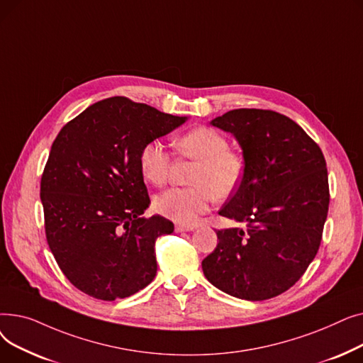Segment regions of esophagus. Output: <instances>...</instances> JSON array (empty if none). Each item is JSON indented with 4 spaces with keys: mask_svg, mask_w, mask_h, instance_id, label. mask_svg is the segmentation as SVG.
I'll use <instances>...</instances> for the list:
<instances>
[{
    "mask_svg": "<svg viewBox=\"0 0 363 363\" xmlns=\"http://www.w3.org/2000/svg\"><path fill=\"white\" fill-rule=\"evenodd\" d=\"M194 225H182V223H177L175 225V231L177 233H185V231H193L194 230Z\"/></svg>",
    "mask_w": 363,
    "mask_h": 363,
    "instance_id": "34e87169",
    "label": "esophagus"
}]
</instances>
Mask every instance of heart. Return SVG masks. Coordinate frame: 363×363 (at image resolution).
I'll return each mask as SVG.
<instances>
[{"label":"heart","mask_w":363,"mask_h":363,"mask_svg":"<svg viewBox=\"0 0 363 363\" xmlns=\"http://www.w3.org/2000/svg\"><path fill=\"white\" fill-rule=\"evenodd\" d=\"M179 155L196 160L189 186L170 188L155 199V208L182 225L194 223L208 206L216 200H226L240 188L245 163L238 151L230 148V141L219 130L200 126L185 132L177 141ZM172 155L157 140L148 141L140 151L141 174L151 185L167 182Z\"/></svg>","instance_id":"1"}]
</instances>
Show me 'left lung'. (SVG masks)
<instances>
[{"label":"left lung","instance_id":"1","mask_svg":"<svg viewBox=\"0 0 363 363\" xmlns=\"http://www.w3.org/2000/svg\"><path fill=\"white\" fill-rule=\"evenodd\" d=\"M238 140L245 174L220 216L203 272L223 293L252 301L291 289L315 259L330 206L325 157L294 121L274 110L235 108L212 121Z\"/></svg>","mask_w":363,"mask_h":363}]
</instances>
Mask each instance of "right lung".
I'll return each mask as SVG.
<instances>
[{"instance_id":"add662e5","label":"right lung","mask_w":363,"mask_h":363,"mask_svg":"<svg viewBox=\"0 0 363 363\" xmlns=\"http://www.w3.org/2000/svg\"><path fill=\"white\" fill-rule=\"evenodd\" d=\"M185 122L126 97L89 106L54 140L41 178L50 250L65 277L99 300L125 298L155 279V244L174 233L150 204L140 151Z\"/></svg>"}]
</instances>
